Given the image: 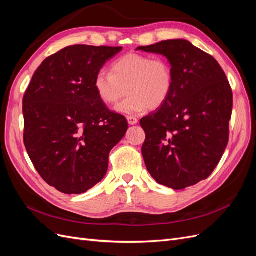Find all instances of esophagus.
<instances>
[{
	"mask_svg": "<svg viewBox=\"0 0 256 256\" xmlns=\"http://www.w3.org/2000/svg\"><path fill=\"white\" fill-rule=\"evenodd\" d=\"M127 120H128V124L129 125H136V124H138V118H134V116H127Z\"/></svg>",
	"mask_w": 256,
	"mask_h": 256,
	"instance_id": "34e87169",
	"label": "esophagus"
}]
</instances>
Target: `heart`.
Instances as JSON below:
<instances>
[{"label":"heart","mask_w":256,"mask_h":256,"mask_svg":"<svg viewBox=\"0 0 256 256\" xmlns=\"http://www.w3.org/2000/svg\"><path fill=\"white\" fill-rule=\"evenodd\" d=\"M94 88L104 104L112 106L126 94L115 110L126 115L138 114L147 108L157 109L164 104L173 88L172 66L164 58L129 53L112 64V72L100 69Z\"/></svg>","instance_id":"b5f03b06"}]
</instances>
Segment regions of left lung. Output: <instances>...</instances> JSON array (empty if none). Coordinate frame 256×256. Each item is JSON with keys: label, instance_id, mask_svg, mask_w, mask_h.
Segmentation results:
<instances>
[{"label": "left lung", "instance_id": "left-lung-1", "mask_svg": "<svg viewBox=\"0 0 256 256\" xmlns=\"http://www.w3.org/2000/svg\"><path fill=\"white\" fill-rule=\"evenodd\" d=\"M136 50L164 56L173 70L171 94L140 122L147 171L174 190L210 175L226 148L233 92L212 56L184 40H164Z\"/></svg>", "mask_w": 256, "mask_h": 256}]
</instances>
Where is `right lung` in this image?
I'll list each match as a JSON object with an SVG mask.
<instances>
[{"label":"right lung","mask_w":256,"mask_h":256,"mask_svg":"<svg viewBox=\"0 0 256 256\" xmlns=\"http://www.w3.org/2000/svg\"><path fill=\"white\" fill-rule=\"evenodd\" d=\"M122 47L74 44L46 58L23 97V140L36 171L65 194L102 182L128 122L94 88L96 74Z\"/></svg>","instance_id":"1"}]
</instances>
